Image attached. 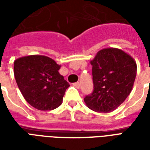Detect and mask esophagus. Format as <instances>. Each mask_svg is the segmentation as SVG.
<instances>
[{"mask_svg":"<svg viewBox=\"0 0 150 150\" xmlns=\"http://www.w3.org/2000/svg\"><path fill=\"white\" fill-rule=\"evenodd\" d=\"M73 85H74V86H75L76 88H80V83H79V82H77V83H74Z\"/></svg>","mask_w":150,"mask_h":150,"instance_id":"1","label":"esophagus"}]
</instances>
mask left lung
<instances>
[{
    "instance_id": "left-lung-1",
    "label": "left lung",
    "mask_w": 150,
    "mask_h": 150,
    "mask_svg": "<svg viewBox=\"0 0 150 150\" xmlns=\"http://www.w3.org/2000/svg\"><path fill=\"white\" fill-rule=\"evenodd\" d=\"M94 89L85 96L90 109L110 112L122 104L132 91L137 75V63L122 50L105 48L91 61Z\"/></svg>"
}]
</instances>
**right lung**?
I'll list each match as a JSON object with an SVG mask.
<instances>
[{"label": "right lung", "instance_id": "1", "mask_svg": "<svg viewBox=\"0 0 150 150\" xmlns=\"http://www.w3.org/2000/svg\"><path fill=\"white\" fill-rule=\"evenodd\" d=\"M61 66L44 55H28L16 59L13 73L25 100L41 111L55 109L62 103L70 87L59 74Z\"/></svg>", "mask_w": 150, "mask_h": 150}]
</instances>
